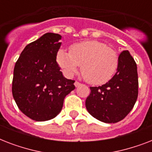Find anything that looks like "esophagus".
Here are the masks:
<instances>
[{
    "label": "esophagus",
    "mask_w": 152,
    "mask_h": 152,
    "mask_svg": "<svg viewBox=\"0 0 152 152\" xmlns=\"http://www.w3.org/2000/svg\"><path fill=\"white\" fill-rule=\"evenodd\" d=\"M74 84H75V87H76V88H78L79 86H80L81 83H79V82H77V81H76V82H75V83H74Z\"/></svg>",
    "instance_id": "1"
}]
</instances>
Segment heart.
<instances>
[{
	"mask_svg": "<svg viewBox=\"0 0 152 152\" xmlns=\"http://www.w3.org/2000/svg\"><path fill=\"white\" fill-rule=\"evenodd\" d=\"M57 61L69 77L75 75L81 65L83 78L91 84L99 85L113 77L118 69V56L101 42L87 41L72 45L70 52L60 49Z\"/></svg>",
	"mask_w": 152,
	"mask_h": 152,
	"instance_id": "b5f03b06",
	"label": "heart"
}]
</instances>
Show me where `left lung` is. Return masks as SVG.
I'll list each match as a JSON object with an SVG mask.
<instances>
[{
  "instance_id": "obj_1",
  "label": "left lung",
  "mask_w": 152,
  "mask_h": 152,
  "mask_svg": "<svg viewBox=\"0 0 152 152\" xmlns=\"http://www.w3.org/2000/svg\"><path fill=\"white\" fill-rule=\"evenodd\" d=\"M85 102L88 113L104 123H116L128 115L138 96V75L134 59L128 50L121 53L115 75L99 87H91Z\"/></svg>"
}]
</instances>
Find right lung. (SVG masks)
Returning a JSON list of instances; mask_svg holds the SVG:
<instances>
[{
    "mask_svg": "<svg viewBox=\"0 0 152 152\" xmlns=\"http://www.w3.org/2000/svg\"><path fill=\"white\" fill-rule=\"evenodd\" d=\"M61 35L46 33L26 46L15 64L12 95L22 113L36 121L54 118L74 80L63 76L57 62Z\"/></svg>",
    "mask_w": 152,
    "mask_h": 152,
    "instance_id": "add662e5",
    "label": "right lung"
}]
</instances>
